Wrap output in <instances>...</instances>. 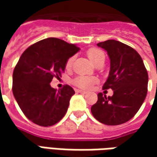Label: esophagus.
Masks as SVG:
<instances>
[{
	"instance_id": "esophagus-1",
	"label": "esophagus",
	"mask_w": 157,
	"mask_h": 157,
	"mask_svg": "<svg viewBox=\"0 0 157 157\" xmlns=\"http://www.w3.org/2000/svg\"><path fill=\"white\" fill-rule=\"evenodd\" d=\"M77 93H79V94H86L87 93L86 92V91H82V90H77L76 91Z\"/></svg>"
}]
</instances>
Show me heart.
I'll return each mask as SVG.
<instances>
[{
	"instance_id": "obj_1",
	"label": "heart",
	"mask_w": 157,
	"mask_h": 157,
	"mask_svg": "<svg viewBox=\"0 0 157 157\" xmlns=\"http://www.w3.org/2000/svg\"><path fill=\"white\" fill-rule=\"evenodd\" d=\"M87 56L90 58V60L94 63H100L105 61V53L100 49L97 48H91L87 51ZM73 61V57H70L66 62V68H70L71 66V63ZM97 79L93 77H86V76H78L76 77L72 80V84L75 85L76 86L83 89H90L93 86V85L95 84Z\"/></svg>"
}]
</instances>
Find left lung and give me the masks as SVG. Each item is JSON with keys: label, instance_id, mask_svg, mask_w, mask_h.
I'll return each mask as SVG.
<instances>
[{"label": "left lung", "instance_id": "left-lung-1", "mask_svg": "<svg viewBox=\"0 0 157 157\" xmlns=\"http://www.w3.org/2000/svg\"><path fill=\"white\" fill-rule=\"evenodd\" d=\"M97 45L106 51L110 71L103 89H112L113 96L98 94L91 107L94 117L101 123L115 126L134 117L142 106L148 92V76L141 56L130 46L116 40Z\"/></svg>", "mask_w": 157, "mask_h": 157}]
</instances>
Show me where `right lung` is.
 I'll return each mask as SVG.
<instances>
[{
	"mask_svg": "<svg viewBox=\"0 0 157 157\" xmlns=\"http://www.w3.org/2000/svg\"><path fill=\"white\" fill-rule=\"evenodd\" d=\"M79 48L55 37L29 46L21 54L13 72V94L22 113L35 124L50 127L66 113L75 94L68 85L57 91L50 83L59 78L66 62Z\"/></svg>",
	"mask_w": 157,
	"mask_h": 157,
	"instance_id": "add662e5",
	"label": "right lung"
}]
</instances>
